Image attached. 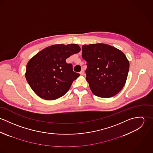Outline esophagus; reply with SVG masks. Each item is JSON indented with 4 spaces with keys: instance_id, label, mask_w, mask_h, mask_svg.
<instances>
[{
    "instance_id": "34e87169",
    "label": "esophagus",
    "mask_w": 153,
    "mask_h": 153,
    "mask_svg": "<svg viewBox=\"0 0 153 153\" xmlns=\"http://www.w3.org/2000/svg\"><path fill=\"white\" fill-rule=\"evenodd\" d=\"M79 74H80V75H84V71L83 69H82V70H81V71L80 72V73H79Z\"/></svg>"
}]
</instances>
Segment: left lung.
<instances>
[{
    "label": "left lung",
    "mask_w": 153,
    "mask_h": 153,
    "mask_svg": "<svg viewBox=\"0 0 153 153\" xmlns=\"http://www.w3.org/2000/svg\"><path fill=\"white\" fill-rule=\"evenodd\" d=\"M82 56L87 61L86 79L92 92L101 98H110L124 86L130 64L125 54L107 44L84 45Z\"/></svg>",
    "instance_id": "8db88e82"
}]
</instances>
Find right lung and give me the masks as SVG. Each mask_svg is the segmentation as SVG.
I'll return each mask as SVG.
<instances>
[{
	"label": "right lung",
	"mask_w": 153,
	"mask_h": 153,
	"mask_svg": "<svg viewBox=\"0 0 153 153\" xmlns=\"http://www.w3.org/2000/svg\"><path fill=\"white\" fill-rule=\"evenodd\" d=\"M77 44L53 45L38 52L27 62L25 77L32 89L41 98L53 100L64 95L80 75L74 72L66 59L77 53Z\"/></svg>",
	"instance_id": "obj_1"
}]
</instances>
